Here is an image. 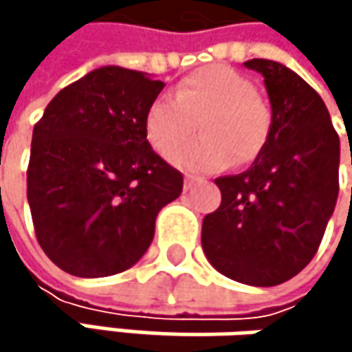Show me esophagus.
<instances>
[{
	"mask_svg": "<svg viewBox=\"0 0 352 352\" xmlns=\"http://www.w3.org/2000/svg\"><path fill=\"white\" fill-rule=\"evenodd\" d=\"M193 185H195V177H191V175L185 177V181H183V187H185V191H187V189H191Z\"/></svg>",
	"mask_w": 352,
	"mask_h": 352,
	"instance_id": "1",
	"label": "esophagus"
}]
</instances>
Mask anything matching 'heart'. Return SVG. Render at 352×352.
Segmentation results:
<instances>
[{
  "label": "heart",
  "instance_id": "1",
  "mask_svg": "<svg viewBox=\"0 0 352 352\" xmlns=\"http://www.w3.org/2000/svg\"><path fill=\"white\" fill-rule=\"evenodd\" d=\"M200 122L204 138L180 146ZM144 132L161 157L193 173L220 171L254 161L271 132V111L254 83L226 65L204 67L185 77L173 98H157L144 116ZM182 147L181 149L178 146Z\"/></svg>",
  "mask_w": 352,
  "mask_h": 352
}]
</instances>
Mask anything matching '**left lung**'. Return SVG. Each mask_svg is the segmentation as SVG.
Listing matches in <instances>:
<instances>
[{
	"mask_svg": "<svg viewBox=\"0 0 352 352\" xmlns=\"http://www.w3.org/2000/svg\"><path fill=\"white\" fill-rule=\"evenodd\" d=\"M245 67L265 79L271 132L245 173L216 179L222 204L204 218L201 248L222 275L271 287L316 254L338 197L340 140L322 98L298 73L267 58Z\"/></svg>",
	"mask_w": 352,
	"mask_h": 352,
	"instance_id": "obj_1",
	"label": "left lung"
}]
</instances>
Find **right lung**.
Here are the masks:
<instances>
[{
    "label": "right lung",
    "mask_w": 352,
    "mask_h": 352,
    "mask_svg": "<svg viewBox=\"0 0 352 352\" xmlns=\"http://www.w3.org/2000/svg\"><path fill=\"white\" fill-rule=\"evenodd\" d=\"M165 83L107 65L58 91L32 132L28 204L46 256L75 277L142 258L183 175L148 144L144 116Z\"/></svg>",
    "instance_id": "obj_1"
}]
</instances>
